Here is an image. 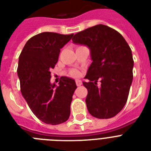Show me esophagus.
I'll use <instances>...</instances> for the list:
<instances>
[{"label":"esophagus","instance_id":"obj_1","mask_svg":"<svg viewBox=\"0 0 151 151\" xmlns=\"http://www.w3.org/2000/svg\"><path fill=\"white\" fill-rule=\"evenodd\" d=\"M76 84L77 86H80L81 85L83 84V83H82V81L80 80H76Z\"/></svg>","mask_w":151,"mask_h":151}]
</instances>
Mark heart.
<instances>
[{
    "mask_svg": "<svg viewBox=\"0 0 151 151\" xmlns=\"http://www.w3.org/2000/svg\"><path fill=\"white\" fill-rule=\"evenodd\" d=\"M68 74H69V76H70L71 77H73V78H78V77L80 76L81 73L78 70V69L73 68V69H71V70L69 71V73H68Z\"/></svg>",
    "mask_w": 151,
    "mask_h": 151,
    "instance_id": "heart-1",
    "label": "heart"
}]
</instances>
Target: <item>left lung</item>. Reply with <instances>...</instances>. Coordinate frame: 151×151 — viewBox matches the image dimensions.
<instances>
[{
    "mask_svg": "<svg viewBox=\"0 0 151 151\" xmlns=\"http://www.w3.org/2000/svg\"><path fill=\"white\" fill-rule=\"evenodd\" d=\"M72 40L91 51L93 62L85 77L89 82L83 83L88 90V111L98 119L115 116L127 101L133 81L134 59L129 45L119 32L104 24L78 32Z\"/></svg>",
    "mask_w": 151,
    "mask_h": 151,
    "instance_id": "obj_1",
    "label": "left lung"
}]
</instances>
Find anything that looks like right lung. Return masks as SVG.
Segmentation results:
<instances>
[{
	"instance_id": "right-lung-1",
	"label": "right lung",
	"mask_w": 151,
	"mask_h": 151,
	"mask_svg": "<svg viewBox=\"0 0 151 151\" xmlns=\"http://www.w3.org/2000/svg\"><path fill=\"white\" fill-rule=\"evenodd\" d=\"M73 35L38 34L26 42L19 56L17 71L22 96L32 113L47 124L64 123L70 115L76 82L62 76L59 86L51 84L50 71L58 62L60 49Z\"/></svg>"
}]
</instances>
